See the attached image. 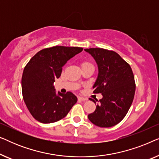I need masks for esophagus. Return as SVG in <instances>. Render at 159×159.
Instances as JSON below:
<instances>
[{"label": "esophagus", "mask_w": 159, "mask_h": 159, "mask_svg": "<svg viewBox=\"0 0 159 159\" xmlns=\"http://www.w3.org/2000/svg\"><path fill=\"white\" fill-rule=\"evenodd\" d=\"M78 99L80 100V101H88V98H84V97H79L78 98Z\"/></svg>", "instance_id": "esophagus-1"}]
</instances>
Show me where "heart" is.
I'll return each mask as SVG.
<instances>
[{
  "label": "heart",
  "instance_id": "b5f03b06",
  "mask_svg": "<svg viewBox=\"0 0 159 159\" xmlns=\"http://www.w3.org/2000/svg\"><path fill=\"white\" fill-rule=\"evenodd\" d=\"M89 64V63H88V62H84V63H83V64Z\"/></svg>",
  "mask_w": 159,
  "mask_h": 159
}]
</instances>
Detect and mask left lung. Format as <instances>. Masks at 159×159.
Listing matches in <instances>:
<instances>
[{
  "label": "left lung",
  "mask_w": 159,
  "mask_h": 159,
  "mask_svg": "<svg viewBox=\"0 0 159 159\" xmlns=\"http://www.w3.org/2000/svg\"><path fill=\"white\" fill-rule=\"evenodd\" d=\"M84 51L94 58L98 67L93 93L103 95L88 119L98 127H113L125 118L133 101L135 93L133 72L129 64L115 51L101 48ZM90 101L96 103L92 98Z\"/></svg>",
  "instance_id": "8db88e82"
}]
</instances>
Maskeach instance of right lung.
I'll list each match as a JSON object with an SVG mask.
<instances>
[{
	"mask_svg": "<svg viewBox=\"0 0 159 159\" xmlns=\"http://www.w3.org/2000/svg\"><path fill=\"white\" fill-rule=\"evenodd\" d=\"M83 48L53 46L38 52L24 69L21 90L32 116L43 124L56 122L67 115L77 103L72 93L56 92L53 82L61 75L62 67Z\"/></svg>",
	"mask_w": 159,
	"mask_h": 159,
	"instance_id": "obj_1",
	"label": "right lung"
}]
</instances>
